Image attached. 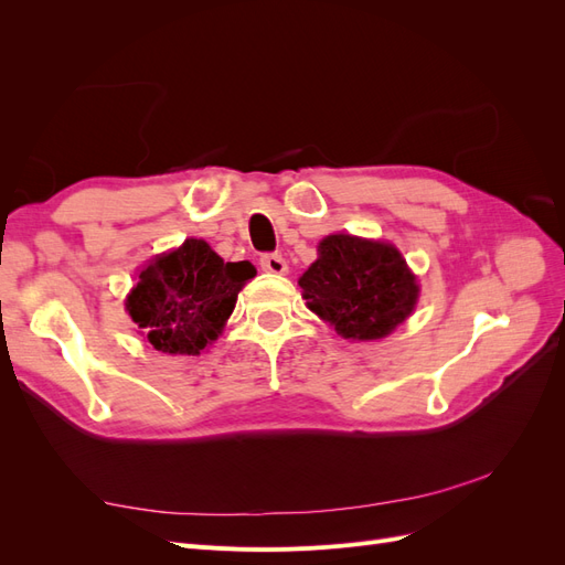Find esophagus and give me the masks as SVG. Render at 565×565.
<instances>
[{
	"mask_svg": "<svg viewBox=\"0 0 565 565\" xmlns=\"http://www.w3.org/2000/svg\"><path fill=\"white\" fill-rule=\"evenodd\" d=\"M259 264L266 273H276V276H285L287 273V262L282 259V254H264Z\"/></svg>",
	"mask_w": 565,
	"mask_h": 565,
	"instance_id": "34e87169",
	"label": "esophagus"
}]
</instances>
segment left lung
Wrapping results in <instances>:
<instances>
[{"label":"left lung","mask_w":565,"mask_h":565,"mask_svg":"<svg viewBox=\"0 0 565 565\" xmlns=\"http://www.w3.org/2000/svg\"><path fill=\"white\" fill-rule=\"evenodd\" d=\"M299 278L303 299L344 339H382L413 313L419 287L401 252L386 243L330 235Z\"/></svg>","instance_id":"left-lung-1"}]
</instances>
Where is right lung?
Segmentation results:
<instances>
[{
  "label": "right lung",
  "instance_id": "obj_1",
  "mask_svg": "<svg viewBox=\"0 0 565 565\" xmlns=\"http://www.w3.org/2000/svg\"><path fill=\"white\" fill-rule=\"evenodd\" d=\"M254 273L249 262H224L191 237L141 270L127 311L158 351L195 355L218 337Z\"/></svg>",
  "mask_w": 565,
  "mask_h": 565
}]
</instances>
